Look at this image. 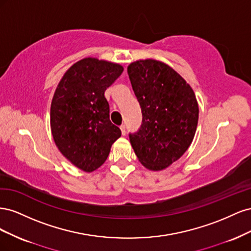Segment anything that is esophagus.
Returning <instances> with one entry per match:
<instances>
[{"instance_id":"1","label":"esophagus","mask_w":251,"mask_h":251,"mask_svg":"<svg viewBox=\"0 0 251 251\" xmlns=\"http://www.w3.org/2000/svg\"><path fill=\"white\" fill-rule=\"evenodd\" d=\"M120 130H121V133H123V135H126V126L125 125L120 126Z\"/></svg>"}]
</instances>
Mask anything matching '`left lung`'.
<instances>
[{
    "instance_id": "1",
    "label": "left lung",
    "mask_w": 251,
    "mask_h": 251,
    "mask_svg": "<svg viewBox=\"0 0 251 251\" xmlns=\"http://www.w3.org/2000/svg\"><path fill=\"white\" fill-rule=\"evenodd\" d=\"M127 74L142 112L141 126L130 134V142L144 168L162 171L193 142L198 101L185 79L159 60H136L128 65Z\"/></svg>"
}]
</instances>
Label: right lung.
I'll return each mask as SVG.
<instances>
[{
	"mask_svg": "<svg viewBox=\"0 0 251 251\" xmlns=\"http://www.w3.org/2000/svg\"><path fill=\"white\" fill-rule=\"evenodd\" d=\"M124 67L94 57L78 60L58 82L51 102L50 126L63 156L91 173L104 163L121 131L110 120L104 91Z\"/></svg>",
	"mask_w": 251,
	"mask_h": 251,
	"instance_id": "obj_1",
	"label": "right lung"
}]
</instances>
